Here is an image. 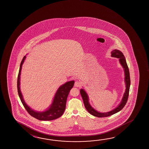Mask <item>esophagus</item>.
Returning <instances> with one entry per match:
<instances>
[{"label":"esophagus","mask_w":149,"mask_h":149,"mask_svg":"<svg viewBox=\"0 0 149 149\" xmlns=\"http://www.w3.org/2000/svg\"><path fill=\"white\" fill-rule=\"evenodd\" d=\"M81 85V81H75V84H74V86H75V87H79V86H80Z\"/></svg>","instance_id":"34e87169"}]
</instances>
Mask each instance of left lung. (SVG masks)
I'll return each instance as SVG.
<instances>
[{"label": "left lung", "mask_w": 149, "mask_h": 149, "mask_svg": "<svg viewBox=\"0 0 149 149\" xmlns=\"http://www.w3.org/2000/svg\"><path fill=\"white\" fill-rule=\"evenodd\" d=\"M111 56L117 58L119 59L120 63L123 68H124L125 72V81L126 84V90L124 94L123 95L122 101L120 103V104L117 106V107L114 109L112 111H111L108 112H99L95 110L89 102V98L87 93H86L84 89H81L80 90L81 97L83 98V101L84 103V105L85 107L86 110H87L88 112L90 114L93 115L95 117H103L110 116L111 115L114 114L118 112L120 110L123 109L125 105L126 104L128 96H129V88L130 85V74H129V68L127 65L126 59L125 58L123 54L119 50L114 49L111 52Z\"/></svg>", "instance_id": "obj_1"}]
</instances>
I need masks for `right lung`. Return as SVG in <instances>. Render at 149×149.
<instances>
[{"instance_id":"obj_1","label":"right lung","mask_w":149,"mask_h":149,"mask_svg":"<svg viewBox=\"0 0 149 149\" xmlns=\"http://www.w3.org/2000/svg\"><path fill=\"white\" fill-rule=\"evenodd\" d=\"M26 58V56L22 59L20 64V70L17 76V92L22 104L26 110L27 112L32 116L40 120H56L61 116L65 109L66 102L68 93L73 88L74 81H70L61 85L56 91L54 97V100L50 107L43 112H37L32 109L25 102L22 93L20 90V75L23 64Z\"/></svg>"}]
</instances>
